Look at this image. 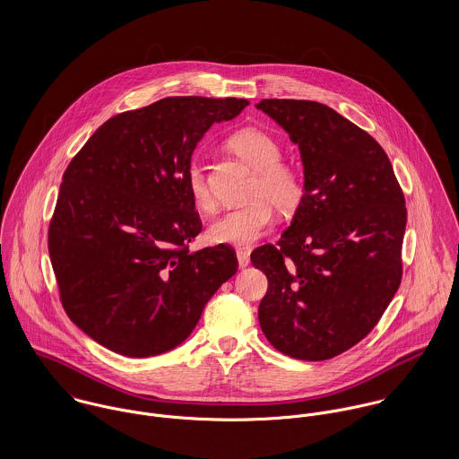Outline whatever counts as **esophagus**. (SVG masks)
Here are the masks:
<instances>
[{
	"label": "esophagus",
	"mask_w": 459,
	"mask_h": 459,
	"mask_svg": "<svg viewBox=\"0 0 459 459\" xmlns=\"http://www.w3.org/2000/svg\"><path fill=\"white\" fill-rule=\"evenodd\" d=\"M237 260H238V266L240 268H246L249 262H251V258H249V251H246V249H238L237 251Z\"/></svg>",
	"instance_id": "34e87169"
}]
</instances>
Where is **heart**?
Masks as SVG:
<instances>
[{
	"instance_id": "1",
	"label": "heart",
	"mask_w": 459,
	"mask_h": 459,
	"mask_svg": "<svg viewBox=\"0 0 459 459\" xmlns=\"http://www.w3.org/2000/svg\"><path fill=\"white\" fill-rule=\"evenodd\" d=\"M228 146L256 169V178L249 191L253 201L215 219L208 228V237L215 244L246 247L268 231L273 219L272 205L279 213L299 210L306 197V180L299 168L281 160V144L268 132L255 127L240 129L230 135ZM187 189L199 210L210 212L215 206L203 164L193 162L189 166Z\"/></svg>"
}]
</instances>
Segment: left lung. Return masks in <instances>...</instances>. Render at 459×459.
<instances>
[{
  "label": "left lung",
  "instance_id": "1",
  "mask_svg": "<svg viewBox=\"0 0 459 459\" xmlns=\"http://www.w3.org/2000/svg\"><path fill=\"white\" fill-rule=\"evenodd\" d=\"M258 109L299 144L306 197L275 246L251 253L268 290L264 337L299 360H327L378 324L403 275L406 206L384 148L313 100L264 99Z\"/></svg>",
  "mask_w": 459,
  "mask_h": 459
}]
</instances>
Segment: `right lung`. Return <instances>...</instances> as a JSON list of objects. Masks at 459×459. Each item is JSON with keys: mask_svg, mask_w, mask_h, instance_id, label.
Here are the masks:
<instances>
[{"mask_svg": "<svg viewBox=\"0 0 459 459\" xmlns=\"http://www.w3.org/2000/svg\"><path fill=\"white\" fill-rule=\"evenodd\" d=\"M246 99L168 97L102 124L70 160L49 224L68 318L126 357L182 344L237 273L226 244L189 251L203 224L187 189L199 139Z\"/></svg>", "mask_w": 459, "mask_h": 459, "instance_id": "right-lung-1", "label": "right lung"}]
</instances>
